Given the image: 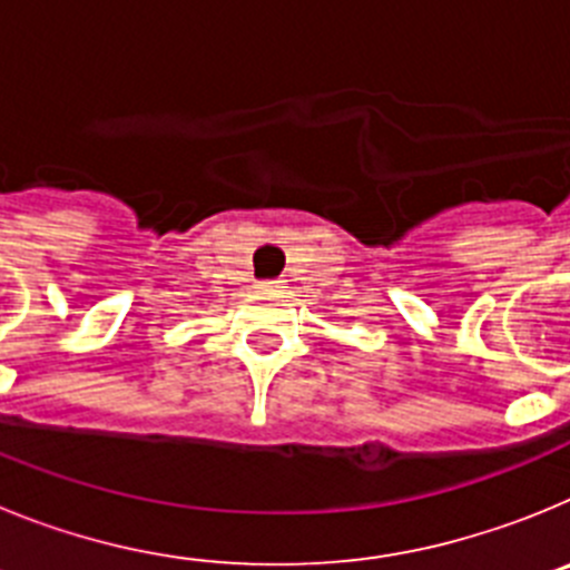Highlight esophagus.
I'll use <instances>...</instances> for the list:
<instances>
[{
    "label": "esophagus",
    "instance_id": "34e87169",
    "mask_svg": "<svg viewBox=\"0 0 570 570\" xmlns=\"http://www.w3.org/2000/svg\"><path fill=\"white\" fill-rule=\"evenodd\" d=\"M282 285H285V279H271V282H259L256 288H259V294H276Z\"/></svg>",
    "mask_w": 570,
    "mask_h": 570
}]
</instances>
